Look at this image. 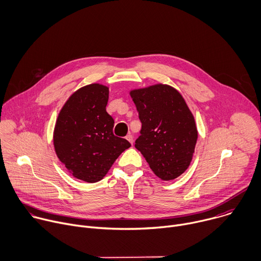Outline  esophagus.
Here are the masks:
<instances>
[{
  "label": "esophagus",
  "mask_w": 261,
  "mask_h": 261,
  "mask_svg": "<svg viewBox=\"0 0 261 261\" xmlns=\"http://www.w3.org/2000/svg\"><path fill=\"white\" fill-rule=\"evenodd\" d=\"M125 138H126V140H127L130 144H133V142H134V137H133V135H132V134H128Z\"/></svg>",
  "instance_id": "1"
}]
</instances>
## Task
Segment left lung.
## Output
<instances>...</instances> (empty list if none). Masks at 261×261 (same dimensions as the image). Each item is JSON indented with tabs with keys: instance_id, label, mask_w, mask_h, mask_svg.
I'll return each instance as SVG.
<instances>
[{
	"instance_id": "obj_1",
	"label": "left lung",
	"mask_w": 261,
	"mask_h": 261,
	"mask_svg": "<svg viewBox=\"0 0 261 261\" xmlns=\"http://www.w3.org/2000/svg\"><path fill=\"white\" fill-rule=\"evenodd\" d=\"M142 122L135 147L153 173L169 181L189 167L197 140L194 117L181 93L167 84L129 92Z\"/></svg>"
}]
</instances>
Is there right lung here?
<instances>
[{
	"instance_id": "add662e5",
	"label": "right lung",
	"mask_w": 261,
	"mask_h": 261,
	"mask_svg": "<svg viewBox=\"0 0 261 261\" xmlns=\"http://www.w3.org/2000/svg\"><path fill=\"white\" fill-rule=\"evenodd\" d=\"M109 88L92 83L76 90L65 102L54 132L59 160L75 178L94 183L106 176L130 143L113 134L106 111Z\"/></svg>"
}]
</instances>
